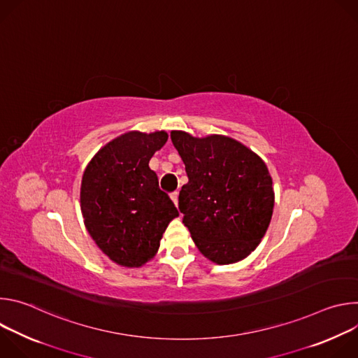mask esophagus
Wrapping results in <instances>:
<instances>
[{"mask_svg": "<svg viewBox=\"0 0 358 358\" xmlns=\"http://www.w3.org/2000/svg\"><path fill=\"white\" fill-rule=\"evenodd\" d=\"M171 199H173V202L176 203V206H178V192L177 191H174V192H171Z\"/></svg>", "mask_w": 358, "mask_h": 358, "instance_id": "34e87169", "label": "esophagus"}]
</instances>
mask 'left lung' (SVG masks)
<instances>
[{
	"label": "left lung",
	"instance_id": "8db88e82",
	"mask_svg": "<svg viewBox=\"0 0 358 358\" xmlns=\"http://www.w3.org/2000/svg\"><path fill=\"white\" fill-rule=\"evenodd\" d=\"M171 141L185 164L178 208L203 257L218 265L245 259L271 224L275 192L264 160L221 134L192 137L173 130Z\"/></svg>",
	"mask_w": 358,
	"mask_h": 358
}]
</instances>
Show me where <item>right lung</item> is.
<instances>
[{
  "label": "right lung",
  "mask_w": 358,
  "mask_h": 358,
  "mask_svg": "<svg viewBox=\"0 0 358 358\" xmlns=\"http://www.w3.org/2000/svg\"><path fill=\"white\" fill-rule=\"evenodd\" d=\"M169 138L162 131L124 133L101 147L85 169L80 210L85 227L105 255L126 268L155 258L178 211L160 189L148 162Z\"/></svg>",
  "instance_id": "right-lung-1"
}]
</instances>
